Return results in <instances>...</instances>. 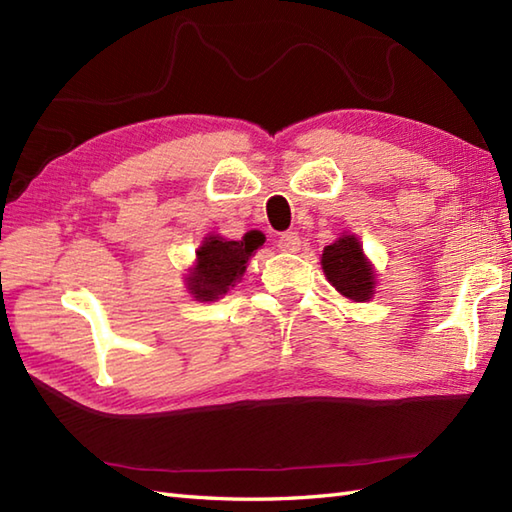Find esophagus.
Returning a JSON list of instances; mask_svg holds the SVG:
<instances>
[{
    "label": "esophagus",
    "mask_w": 512,
    "mask_h": 512,
    "mask_svg": "<svg viewBox=\"0 0 512 512\" xmlns=\"http://www.w3.org/2000/svg\"><path fill=\"white\" fill-rule=\"evenodd\" d=\"M277 246L284 250V253H297V250L301 248V237L295 231H288L279 237Z\"/></svg>",
    "instance_id": "1"
}]
</instances>
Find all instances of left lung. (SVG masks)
<instances>
[{
	"label": "left lung",
	"instance_id": "left-lung-1",
	"mask_svg": "<svg viewBox=\"0 0 512 512\" xmlns=\"http://www.w3.org/2000/svg\"><path fill=\"white\" fill-rule=\"evenodd\" d=\"M321 266L325 277L343 297L352 301H369L374 297L376 275L354 235H343L325 246Z\"/></svg>",
	"mask_w": 512,
	"mask_h": 512
}]
</instances>
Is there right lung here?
I'll return each instance as SVG.
<instances>
[{
	"instance_id": "obj_1",
	"label": "right lung",
	"mask_w": 512,
	"mask_h": 512,
	"mask_svg": "<svg viewBox=\"0 0 512 512\" xmlns=\"http://www.w3.org/2000/svg\"><path fill=\"white\" fill-rule=\"evenodd\" d=\"M264 235L259 231H250L242 242H228L224 237L209 235L204 237L198 248V264L187 277V286L191 295L200 301H213L226 295L228 288L244 275L250 255L264 244Z\"/></svg>"
}]
</instances>
